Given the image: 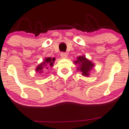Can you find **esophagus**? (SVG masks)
<instances>
[{
    "label": "esophagus",
    "mask_w": 129,
    "mask_h": 129,
    "mask_svg": "<svg viewBox=\"0 0 129 129\" xmlns=\"http://www.w3.org/2000/svg\"><path fill=\"white\" fill-rule=\"evenodd\" d=\"M60 56H61V57L63 58V59H66V58L67 57V54L66 53H61V54H60Z\"/></svg>",
    "instance_id": "esophagus-1"
}]
</instances>
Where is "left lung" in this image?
<instances>
[{
    "mask_svg": "<svg viewBox=\"0 0 129 129\" xmlns=\"http://www.w3.org/2000/svg\"><path fill=\"white\" fill-rule=\"evenodd\" d=\"M75 64L78 66V70L82 72V75L88 76L89 75V72L92 70L94 64L90 60L86 59L84 56H81L77 57V60L74 62Z\"/></svg>",
    "mask_w": 129,
    "mask_h": 129,
    "instance_id": "left-lung-1",
    "label": "left lung"
}]
</instances>
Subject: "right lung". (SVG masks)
<instances>
[{
	"instance_id": "right-lung-1",
	"label": "right lung",
	"mask_w": 129,
	"mask_h": 129,
	"mask_svg": "<svg viewBox=\"0 0 129 129\" xmlns=\"http://www.w3.org/2000/svg\"><path fill=\"white\" fill-rule=\"evenodd\" d=\"M54 60H55L54 57L45 58V60L37 67L36 72H39V73H43L44 72H45L46 70H47L48 69H49V67H53Z\"/></svg>"
}]
</instances>
